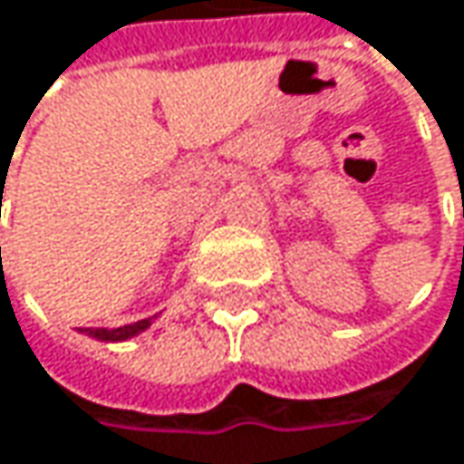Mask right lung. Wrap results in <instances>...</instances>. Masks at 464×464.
Returning <instances> with one entry per match:
<instances>
[{
    "mask_svg": "<svg viewBox=\"0 0 464 464\" xmlns=\"http://www.w3.org/2000/svg\"><path fill=\"white\" fill-rule=\"evenodd\" d=\"M147 324H150V320H140V323L123 324V327H115V330L99 327V330H88V333H91L93 338H102V341H126V338H131V335L141 333Z\"/></svg>",
    "mask_w": 464,
    "mask_h": 464,
    "instance_id": "right-lung-1",
    "label": "right lung"
}]
</instances>
